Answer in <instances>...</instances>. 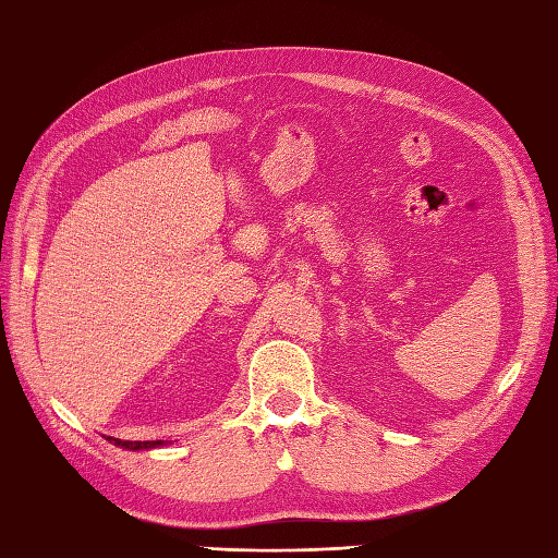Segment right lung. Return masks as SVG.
<instances>
[{"label":"right lung","mask_w":558,"mask_h":558,"mask_svg":"<svg viewBox=\"0 0 558 558\" xmlns=\"http://www.w3.org/2000/svg\"><path fill=\"white\" fill-rule=\"evenodd\" d=\"M108 440L116 442V446H120V448H128V450H149V448L163 446L161 440H120V438H112V436H108Z\"/></svg>","instance_id":"add662e5"}]
</instances>
